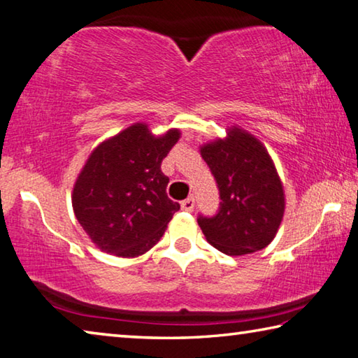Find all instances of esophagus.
<instances>
[{
    "label": "esophagus",
    "mask_w": 358,
    "mask_h": 358,
    "mask_svg": "<svg viewBox=\"0 0 358 358\" xmlns=\"http://www.w3.org/2000/svg\"><path fill=\"white\" fill-rule=\"evenodd\" d=\"M180 208H182V209L187 210V212H192L193 208H195V198L189 196L187 199H184V201L180 203Z\"/></svg>",
    "instance_id": "esophagus-1"
}]
</instances>
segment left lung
Here are the masks:
<instances>
[{
	"label": "left lung",
	"instance_id": "obj_1",
	"mask_svg": "<svg viewBox=\"0 0 358 358\" xmlns=\"http://www.w3.org/2000/svg\"><path fill=\"white\" fill-rule=\"evenodd\" d=\"M220 192L214 217H198L206 239L229 256L248 255L273 241L285 214V192L273 162L258 138L239 127L201 146Z\"/></svg>",
	"mask_w": 358,
	"mask_h": 358
}]
</instances>
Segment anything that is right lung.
<instances>
[{
	"label": "right lung",
	"instance_id": "right-lung-1",
	"mask_svg": "<svg viewBox=\"0 0 358 358\" xmlns=\"http://www.w3.org/2000/svg\"><path fill=\"white\" fill-rule=\"evenodd\" d=\"M180 138L178 129L155 136L136 122L92 150L72 192L81 228L105 253L136 258L165 233L178 203L166 195L162 160Z\"/></svg>",
	"mask_w": 358,
	"mask_h": 358
}]
</instances>
